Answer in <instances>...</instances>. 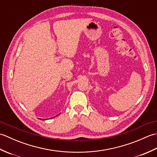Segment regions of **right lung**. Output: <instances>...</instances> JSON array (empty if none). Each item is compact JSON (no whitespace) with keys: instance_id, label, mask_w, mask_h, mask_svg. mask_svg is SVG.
<instances>
[{"instance_id":"right-lung-1","label":"right lung","mask_w":157,"mask_h":157,"mask_svg":"<svg viewBox=\"0 0 157 157\" xmlns=\"http://www.w3.org/2000/svg\"><path fill=\"white\" fill-rule=\"evenodd\" d=\"M42 120H43V119H42Z\"/></svg>"}]
</instances>
